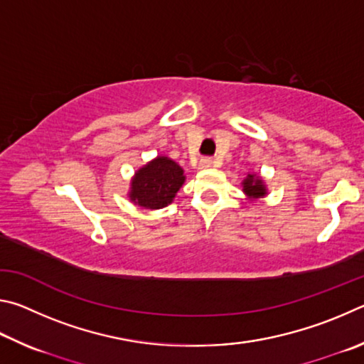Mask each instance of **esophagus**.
<instances>
[{"mask_svg": "<svg viewBox=\"0 0 364 364\" xmlns=\"http://www.w3.org/2000/svg\"><path fill=\"white\" fill-rule=\"evenodd\" d=\"M213 164H214V161L211 158H203V159H200L198 168L200 169H209V168H213Z\"/></svg>", "mask_w": 364, "mask_h": 364, "instance_id": "34e87169", "label": "esophagus"}]
</instances>
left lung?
Returning <instances> with one entry per match:
<instances>
[{"instance_id": "8db88e82", "label": "left lung", "mask_w": 364, "mask_h": 364, "mask_svg": "<svg viewBox=\"0 0 364 364\" xmlns=\"http://www.w3.org/2000/svg\"><path fill=\"white\" fill-rule=\"evenodd\" d=\"M241 187H243V193L247 196V200L251 201L262 200L269 195L264 178L259 174H247L245 181L241 182Z\"/></svg>"}]
</instances>
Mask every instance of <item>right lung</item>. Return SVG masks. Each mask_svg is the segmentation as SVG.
Instances as JSON below:
<instances>
[{
  "instance_id": "right-lung-1",
  "label": "right lung",
  "mask_w": 364,
  "mask_h": 364,
  "mask_svg": "<svg viewBox=\"0 0 364 364\" xmlns=\"http://www.w3.org/2000/svg\"><path fill=\"white\" fill-rule=\"evenodd\" d=\"M183 182L181 166L169 156L158 155L134 172L127 196L139 208L161 209L174 201Z\"/></svg>"
}]
</instances>
